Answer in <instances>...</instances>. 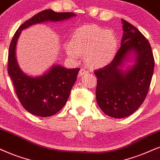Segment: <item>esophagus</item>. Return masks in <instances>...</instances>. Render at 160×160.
Returning <instances> with one entry per match:
<instances>
[{
  "label": "esophagus",
  "mask_w": 160,
  "mask_h": 160,
  "mask_svg": "<svg viewBox=\"0 0 160 160\" xmlns=\"http://www.w3.org/2000/svg\"><path fill=\"white\" fill-rule=\"evenodd\" d=\"M86 73H88V72H87L86 69H84V68H81V69L80 70V72H79L78 76L79 77H81V76L83 75V74H86Z\"/></svg>",
  "instance_id": "obj_1"
}]
</instances>
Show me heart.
I'll use <instances>...</instances> for the list:
<instances>
[{"instance_id":"heart-1","label":"heart","mask_w":160,"mask_h":160,"mask_svg":"<svg viewBox=\"0 0 160 160\" xmlns=\"http://www.w3.org/2000/svg\"><path fill=\"white\" fill-rule=\"evenodd\" d=\"M71 45L66 46L70 58L78 59L86 54V60L92 66H102L112 62L116 55L118 40L112 31L97 25H85L74 32Z\"/></svg>"}]
</instances>
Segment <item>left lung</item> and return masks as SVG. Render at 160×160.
Wrapping results in <instances>:
<instances>
[{"label":"left lung","mask_w":160,"mask_h":160,"mask_svg":"<svg viewBox=\"0 0 160 160\" xmlns=\"http://www.w3.org/2000/svg\"><path fill=\"white\" fill-rule=\"evenodd\" d=\"M121 47L110 63L95 70L96 99L105 114L114 118L132 114L144 102L152 79L154 58L151 45L135 26L122 19ZM137 55L136 63L123 72L120 67L128 53Z\"/></svg>","instance_id":"left-lung-1"}]
</instances>
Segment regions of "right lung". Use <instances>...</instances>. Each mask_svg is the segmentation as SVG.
I'll return each instance as SVG.
<instances>
[{"instance_id":"obj_1","label":"right lung","mask_w":160,"mask_h":160,"mask_svg":"<svg viewBox=\"0 0 160 160\" xmlns=\"http://www.w3.org/2000/svg\"><path fill=\"white\" fill-rule=\"evenodd\" d=\"M75 16L72 12H56L52 9L40 12L18 28L9 45L8 74L13 82L16 95L27 112L39 117L55 114L65 106L80 68L56 65L38 78L26 75L20 69L15 58V46L21 30L35 23L48 21H60Z\"/></svg>"}]
</instances>
